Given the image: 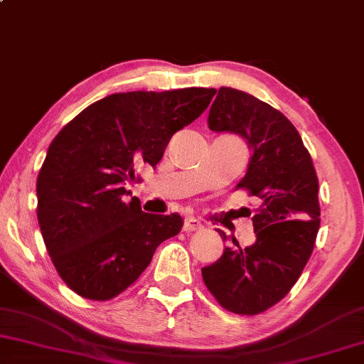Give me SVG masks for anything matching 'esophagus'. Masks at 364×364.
Returning a JSON list of instances; mask_svg holds the SVG:
<instances>
[{"label": "esophagus", "instance_id": "obj_1", "mask_svg": "<svg viewBox=\"0 0 364 364\" xmlns=\"http://www.w3.org/2000/svg\"><path fill=\"white\" fill-rule=\"evenodd\" d=\"M203 228V225L200 221L196 220V218H193V216H188L186 220H185V225H183V230L185 231H198V230H201Z\"/></svg>", "mask_w": 364, "mask_h": 364}]
</instances>
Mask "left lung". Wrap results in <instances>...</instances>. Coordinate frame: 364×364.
I'll return each instance as SVG.
<instances>
[{"label":"left lung","mask_w":364,"mask_h":364,"mask_svg":"<svg viewBox=\"0 0 364 364\" xmlns=\"http://www.w3.org/2000/svg\"><path fill=\"white\" fill-rule=\"evenodd\" d=\"M216 90L208 126L246 139L251 159L236 190L245 188L261 203L251 218L255 243L241 248L232 241L236 248L226 246L220 259L201 268L203 281L228 311L258 314L287 296L313 253L318 176L301 136L281 111L245 91ZM220 236L228 240L223 231Z\"/></svg>","instance_id":"left-lung-1"}]
</instances>
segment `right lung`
Instances as JSON below:
<instances>
[{
    "mask_svg": "<svg viewBox=\"0 0 364 364\" xmlns=\"http://www.w3.org/2000/svg\"><path fill=\"white\" fill-rule=\"evenodd\" d=\"M215 88L114 93L71 119L48 148L36 181L38 223L53 264L80 296L106 301L151 263L183 218L151 215L126 190L156 166L169 139L208 108Z\"/></svg>",
    "mask_w": 364,
    "mask_h": 364,
    "instance_id": "right-lung-1",
    "label": "right lung"
}]
</instances>
